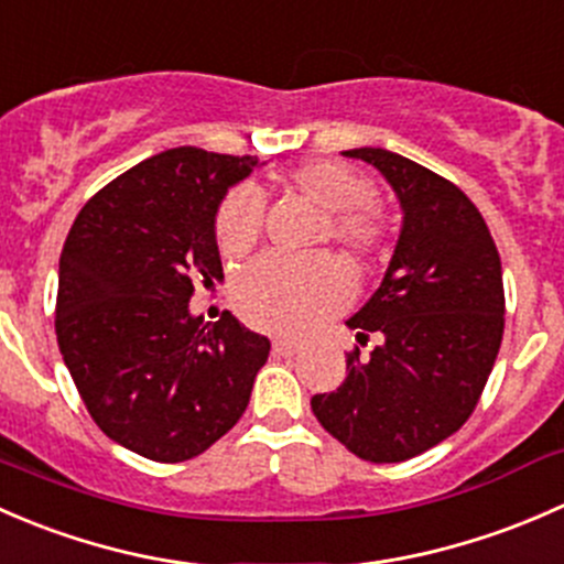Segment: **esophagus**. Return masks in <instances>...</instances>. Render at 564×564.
I'll list each match as a JSON object with an SVG mask.
<instances>
[{"label":"esophagus","instance_id":"1","mask_svg":"<svg viewBox=\"0 0 564 564\" xmlns=\"http://www.w3.org/2000/svg\"><path fill=\"white\" fill-rule=\"evenodd\" d=\"M271 352L274 356H282V358H290L299 352V345L295 341H288V339H274V347H271Z\"/></svg>","mask_w":564,"mask_h":564}]
</instances>
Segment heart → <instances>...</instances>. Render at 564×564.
<instances>
[{"label": "heart", "mask_w": 564, "mask_h": 564, "mask_svg": "<svg viewBox=\"0 0 564 564\" xmlns=\"http://www.w3.org/2000/svg\"><path fill=\"white\" fill-rule=\"evenodd\" d=\"M295 193L328 214L330 239L352 252H367L382 239V219L369 206L375 193L361 173L336 162H306L290 173ZM265 225V197L258 187L234 189L217 217V241L228 258L254 247ZM236 304L249 323L274 334L304 336L325 317L341 310L347 284L336 271L306 269L282 254H263L236 280Z\"/></svg>", "instance_id": "heart-1"}]
</instances>
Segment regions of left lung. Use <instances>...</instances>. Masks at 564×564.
Wrapping results in <instances>:
<instances>
[{
	"label": "left lung",
	"mask_w": 564,
	"mask_h": 564,
	"mask_svg": "<svg viewBox=\"0 0 564 564\" xmlns=\"http://www.w3.org/2000/svg\"><path fill=\"white\" fill-rule=\"evenodd\" d=\"M382 173L402 230L380 288L347 328L375 336L347 356V377L312 397V412L347 451L393 464L462 429L489 380L505 328L502 263L467 195L388 149H347Z\"/></svg>",
	"instance_id": "left-lung-1"
}]
</instances>
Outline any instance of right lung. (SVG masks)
I'll list each match as a JSON object with an SVG mask.
<instances>
[{
	"label": "right lung",
	"mask_w": 564,
	"mask_h": 564,
	"mask_svg": "<svg viewBox=\"0 0 564 564\" xmlns=\"http://www.w3.org/2000/svg\"><path fill=\"white\" fill-rule=\"evenodd\" d=\"M258 156L178 147L91 197L59 258L56 339L97 426L152 462H187L236 426L271 341L189 312L223 280L217 214Z\"/></svg>",
	"instance_id": "1"
}]
</instances>
